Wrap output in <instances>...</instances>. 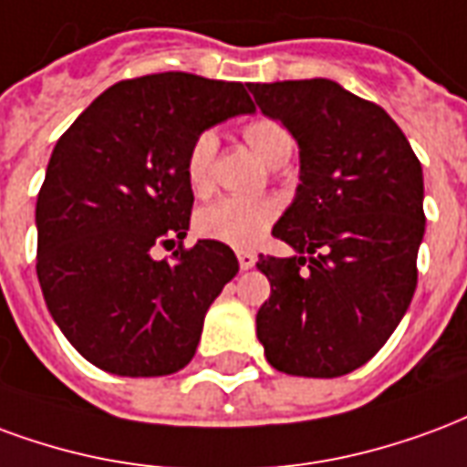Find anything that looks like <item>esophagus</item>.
<instances>
[{
	"label": "esophagus",
	"instance_id": "obj_1",
	"mask_svg": "<svg viewBox=\"0 0 467 467\" xmlns=\"http://www.w3.org/2000/svg\"><path fill=\"white\" fill-rule=\"evenodd\" d=\"M254 264H256V254L254 251H238V266L244 268V271L254 268Z\"/></svg>",
	"mask_w": 467,
	"mask_h": 467
}]
</instances>
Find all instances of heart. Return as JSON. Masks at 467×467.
I'll list each match as a JSON object with an SVG mask.
<instances>
[{
    "instance_id": "heart-1",
    "label": "heart",
    "mask_w": 467,
    "mask_h": 467,
    "mask_svg": "<svg viewBox=\"0 0 467 467\" xmlns=\"http://www.w3.org/2000/svg\"><path fill=\"white\" fill-rule=\"evenodd\" d=\"M246 144L271 166H281L294 154V134L278 119H254L244 126ZM219 139L213 131H201L193 136L186 151L183 171L192 192L206 193L213 183V163H216ZM278 219V206L271 199H238L223 196L199 211L196 231L203 238L229 244L236 248H248L266 236V231Z\"/></svg>"
}]
</instances>
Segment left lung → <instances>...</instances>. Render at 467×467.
Listing matches in <instances>:
<instances>
[{
    "label": "left lung",
    "mask_w": 467,
    "mask_h": 467,
    "mask_svg": "<svg viewBox=\"0 0 467 467\" xmlns=\"http://www.w3.org/2000/svg\"><path fill=\"white\" fill-rule=\"evenodd\" d=\"M248 89L301 154L296 199L271 231L296 254L256 264L271 281L258 341L281 373L346 376L383 348L415 294L423 169L396 121L336 81Z\"/></svg>",
    "instance_id": "1"
}]
</instances>
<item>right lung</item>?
<instances>
[{
  "label": "right lung",
  "instance_id": "right-lung-1",
  "mask_svg": "<svg viewBox=\"0 0 467 467\" xmlns=\"http://www.w3.org/2000/svg\"><path fill=\"white\" fill-rule=\"evenodd\" d=\"M251 111L241 81L146 74L109 87L54 146L36 199V275L61 333L97 368L169 376L193 358L238 261L209 238L183 248V161L193 136ZM176 240L171 262L150 258Z\"/></svg>",
  "mask_w": 467,
  "mask_h": 467
}]
</instances>
